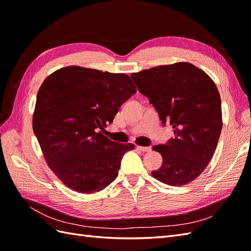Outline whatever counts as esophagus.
<instances>
[{"instance_id":"obj_1","label":"esophagus","mask_w":251,"mask_h":251,"mask_svg":"<svg viewBox=\"0 0 251 251\" xmlns=\"http://www.w3.org/2000/svg\"><path fill=\"white\" fill-rule=\"evenodd\" d=\"M137 149L142 151H151V147H139V146L137 147Z\"/></svg>"}]
</instances>
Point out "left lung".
<instances>
[{
  "label": "left lung",
  "instance_id": "1",
  "mask_svg": "<svg viewBox=\"0 0 251 251\" xmlns=\"http://www.w3.org/2000/svg\"><path fill=\"white\" fill-rule=\"evenodd\" d=\"M138 91L149 98L175 137L153 148L162 156L153 177L172 186L185 185L205 170L222 130L221 98L215 82L189 63L158 66L132 73Z\"/></svg>",
  "mask_w": 251,
  "mask_h": 251
}]
</instances>
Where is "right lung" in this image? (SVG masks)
I'll list each match as a JSON object with an SVG mask.
<instances>
[{"label":"right lung","mask_w":251,"mask_h":251,"mask_svg":"<svg viewBox=\"0 0 251 251\" xmlns=\"http://www.w3.org/2000/svg\"><path fill=\"white\" fill-rule=\"evenodd\" d=\"M135 93L126 74L78 66L62 68L44 80L33 132L49 168L65 185L91 194L116 179L121 159L135 146L112 141L101 131Z\"/></svg>","instance_id":"right-lung-1"}]
</instances>
